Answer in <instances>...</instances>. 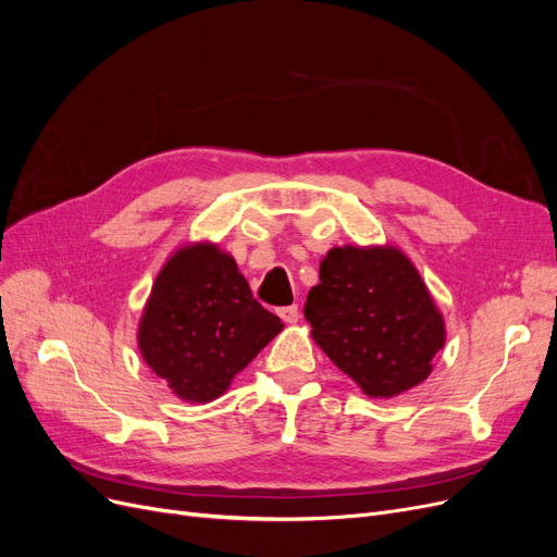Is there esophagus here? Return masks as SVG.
Returning a JSON list of instances; mask_svg holds the SVG:
<instances>
[{"mask_svg": "<svg viewBox=\"0 0 557 557\" xmlns=\"http://www.w3.org/2000/svg\"><path fill=\"white\" fill-rule=\"evenodd\" d=\"M278 315H281L288 325H295L297 320H299V309H297L295 305H293V307H283V309H278Z\"/></svg>", "mask_w": 557, "mask_h": 557, "instance_id": "1", "label": "esophagus"}]
</instances>
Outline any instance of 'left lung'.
<instances>
[{
    "label": "left lung",
    "mask_w": 557,
    "mask_h": 557,
    "mask_svg": "<svg viewBox=\"0 0 557 557\" xmlns=\"http://www.w3.org/2000/svg\"><path fill=\"white\" fill-rule=\"evenodd\" d=\"M318 276L305 305L313 342L367 397H397L432 374L446 323L407 252L334 246Z\"/></svg>",
    "instance_id": "1"
}]
</instances>
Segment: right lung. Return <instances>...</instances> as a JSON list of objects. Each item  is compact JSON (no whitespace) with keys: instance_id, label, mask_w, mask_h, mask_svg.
<instances>
[{"instance_id":"obj_1","label":"right lung","mask_w":557,"mask_h":557,"mask_svg":"<svg viewBox=\"0 0 557 557\" xmlns=\"http://www.w3.org/2000/svg\"><path fill=\"white\" fill-rule=\"evenodd\" d=\"M281 330V318L252 299L227 250L188 242L156 276L137 344L144 362L178 399L209 404Z\"/></svg>"}]
</instances>
